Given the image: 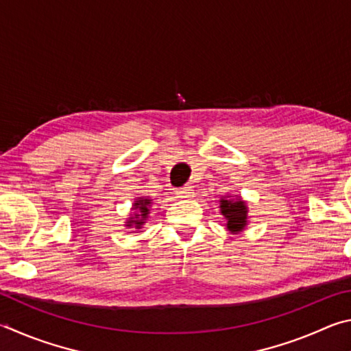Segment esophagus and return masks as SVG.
Here are the masks:
<instances>
[{
	"mask_svg": "<svg viewBox=\"0 0 351 351\" xmlns=\"http://www.w3.org/2000/svg\"><path fill=\"white\" fill-rule=\"evenodd\" d=\"M176 193H177V195H179L180 199H191V197H194V189H193V186H183V188H179Z\"/></svg>",
	"mask_w": 351,
	"mask_h": 351,
	"instance_id": "1",
	"label": "esophagus"
}]
</instances>
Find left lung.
Wrapping results in <instances>:
<instances>
[{
  "label": "left lung",
  "instance_id": "8db88e82",
  "mask_svg": "<svg viewBox=\"0 0 351 351\" xmlns=\"http://www.w3.org/2000/svg\"><path fill=\"white\" fill-rule=\"evenodd\" d=\"M220 211L226 219V228L231 232H241L247 226L248 208L242 199H222L220 200Z\"/></svg>",
  "mask_w": 351,
  "mask_h": 351
}]
</instances>
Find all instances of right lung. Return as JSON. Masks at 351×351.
<instances>
[{"instance_id": "obj_1", "label": "right lung", "mask_w": 351, "mask_h": 351, "mask_svg": "<svg viewBox=\"0 0 351 351\" xmlns=\"http://www.w3.org/2000/svg\"><path fill=\"white\" fill-rule=\"evenodd\" d=\"M149 206H151V199H143L140 197L134 204L135 213L128 220L126 226H134V228H141V225H145V220L149 214Z\"/></svg>"}]
</instances>
